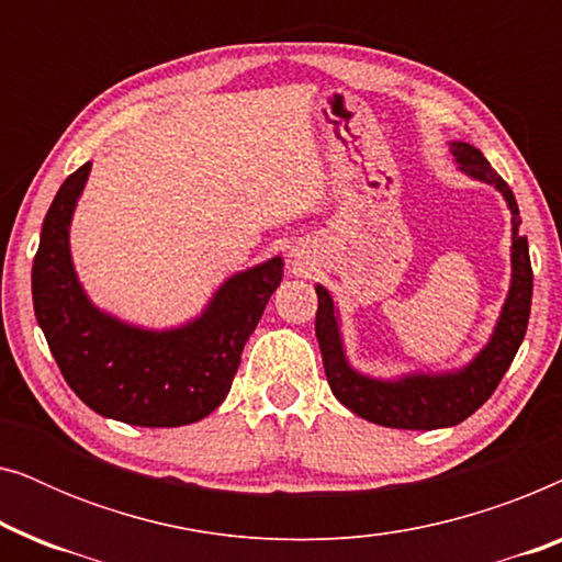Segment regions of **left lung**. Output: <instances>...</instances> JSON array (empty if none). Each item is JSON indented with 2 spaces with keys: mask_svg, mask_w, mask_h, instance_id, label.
Wrapping results in <instances>:
<instances>
[{
  "mask_svg": "<svg viewBox=\"0 0 562 562\" xmlns=\"http://www.w3.org/2000/svg\"><path fill=\"white\" fill-rule=\"evenodd\" d=\"M450 153L465 176L496 187L512 212V283L488 342L463 368L445 373H406L398 379H373L356 371L345 356L340 312L325 286L317 289V340L325 363L327 383L337 402L373 425L394 429H440L471 417L488 402L498 381L509 371L521 340H525L529 306H532V266L527 237L519 233L521 217L509 183L498 176L483 153L473 145L452 140Z\"/></svg>",
  "mask_w": 562,
  "mask_h": 562,
  "instance_id": "8db88e82",
  "label": "left lung"
}]
</instances>
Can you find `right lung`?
Masks as SVG:
<instances>
[{"label": "right lung", "instance_id": "obj_1", "mask_svg": "<svg viewBox=\"0 0 562 562\" xmlns=\"http://www.w3.org/2000/svg\"><path fill=\"white\" fill-rule=\"evenodd\" d=\"M83 164L58 189L33 260V306L68 386L89 409L135 427H181L225 402L245 342L283 279L276 256L214 291L199 317L148 329L99 310L71 260V220L87 187Z\"/></svg>", "mask_w": 562, "mask_h": 562}]
</instances>
